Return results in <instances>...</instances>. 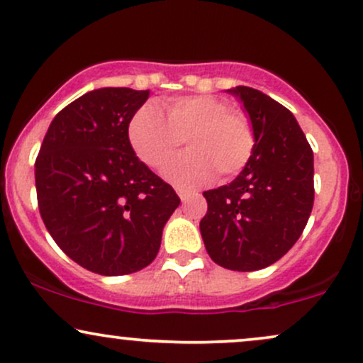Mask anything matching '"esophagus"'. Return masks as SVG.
I'll return each mask as SVG.
<instances>
[{
    "instance_id": "esophagus-1",
    "label": "esophagus",
    "mask_w": 363,
    "mask_h": 363,
    "mask_svg": "<svg viewBox=\"0 0 363 363\" xmlns=\"http://www.w3.org/2000/svg\"><path fill=\"white\" fill-rule=\"evenodd\" d=\"M176 191H177L179 198H181L182 203H184V201L189 199V198H191V194H193V193H191V191H187V189H182V187H177Z\"/></svg>"
}]
</instances>
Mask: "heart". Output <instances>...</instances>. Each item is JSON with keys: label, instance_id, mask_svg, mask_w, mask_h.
<instances>
[{"label": "heart", "instance_id": "b5f03b06", "mask_svg": "<svg viewBox=\"0 0 363 363\" xmlns=\"http://www.w3.org/2000/svg\"><path fill=\"white\" fill-rule=\"evenodd\" d=\"M126 135L133 154L155 170L184 140L189 150L164 170V177L182 189L206 184L216 172L221 179L237 176L252 160L257 143L250 120L209 94L170 99L165 116L155 104H143L128 121Z\"/></svg>", "mask_w": 363, "mask_h": 363}]
</instances>
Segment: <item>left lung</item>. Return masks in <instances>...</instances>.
I'll return each mask as SVG.
<instances>
[{
	"label": "left lung",
	"mask_w": 363,
	"mask_h": 363,
	"mask_svg": "<svg viewBox=\"0 0 363 363\" xmlns=\"http://www.w3.org/2000/svg\"><path fill=\"white\" fill-rule=\"evenodd\" d=\"M245 108L255 152L230 184L204 191V247L221 267L252 272L286 255L303 233L314 201V162L292 113L247 86L228 89Z\"/></svg>",
	"instance_id": "8db88e82"
}]
</instances>
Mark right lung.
I'll use <instances>...</instances> for the list:
<instances>
[{
	"label": "right lung",
	"mask_w": 363,
	"mask_h": 363,
	"mask_svg": "<svg viewBox=\"0 0 363 363\" xmlns=\"http://www.w3.org/2000/svg\"><path fill=\"white\" fill-rule=\"evenodd\" d=\"M148 91L101 87L55 115L35 160L38 209L65 255L91 272L125 276L155 259L181 203L128 143Z\"/></svg>",
	"instance_id": "right-lung-1"
}]
</instances>
